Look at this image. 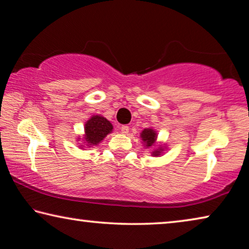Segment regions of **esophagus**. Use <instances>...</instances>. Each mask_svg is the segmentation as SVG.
<instances>
[{
  "instance_id": "esophagus-1",
  "label": "esophagus",
  "mask_w": 249,
  "mask_h": 249,
  "mask_svg": "<svg viewBox=\"0 0 249 249\" xmlns=\"http://www.w3.org/2000/svg\"><path fill=\"white\" fill-rule=\"evenodd\" d=\"M118 128H120V131L123 133V134H127L129 131V127L127 125H121V126H118Z\"/></svg>"
}]
</instances>
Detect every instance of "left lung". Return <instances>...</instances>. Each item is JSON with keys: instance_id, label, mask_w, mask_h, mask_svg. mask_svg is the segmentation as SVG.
<instances>
[{"instance_id": "1", "label": "left lung", "mask_w": 249, "mask_h": 249, "mask_svg": "<svg viewBox=\"0 0 249 249\" xmlns=\"http://www.w3.org/2000/svg\"><path fill=\"white\" fill-rule=\"evenodd\" d=\"M141 137H142L144 145L146 147H152L155 145V143H157L158 134L153 128H144L142 133H141ZM163 151H164V147L162 146L159 148H155V150L152 152V155H154V157H159V155L162 154Z\"/></svg>"}]
</instances>
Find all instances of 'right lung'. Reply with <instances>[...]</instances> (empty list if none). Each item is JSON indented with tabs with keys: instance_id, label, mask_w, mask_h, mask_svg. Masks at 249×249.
Masks as SVG:
<instances>
[{
	"instance_id": "add662e5",
	"label": "right lung",
	"mask_w": 249,
	"mask_h": 249,
	"mask_svg": "<svg viewBox=\"0 0 249 249\" xmlns=\"http://www.w3.org/2000/svg\"><path fill=\"white\" fill-rule=\"evenodd\" d=\"M112 131L113 125L109 121L101 115H94L85 124V145L89 147L98 145ZM83 147L84 145H81V148Z\"/></svg>"
}]
</instances>
